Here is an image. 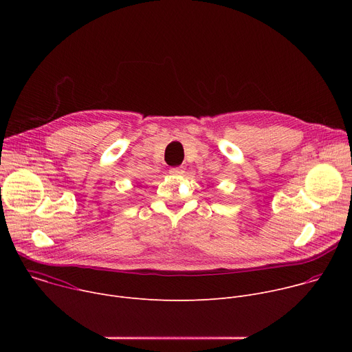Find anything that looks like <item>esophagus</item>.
<instances>
[{
    "label": "esophagus",
    "mask_w": 352,
    "mask_h": 352,
    "mask_svg": "<svg viewBox=\"0 0 352 352\" xmlns=\"http://www.w3.org/2000/svg\"><path fill=\"white\" fill-rule=\"evenodd\" d=\"M184 173H185L184 167H173V168H170V174H173V175H182Z\"/></svg>",
    "instance_id": "34e87169"
}]
</instances>
